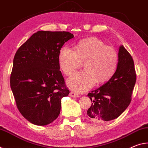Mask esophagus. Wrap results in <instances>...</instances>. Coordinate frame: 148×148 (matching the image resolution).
Returning a JSON list of instances; mask_svg holds the SVG:
<instances>
[{
  "label": "esophagus",
  "instance_id": "esophagus-1",
  "mask_svg": "<svg viewBox=\"0 0 148 148\" xmlns=\"http://www.w3.org/2000/svg\"><path fill=\"white\" fill-rule=\"evenodd\" d=\"M69 95H70V96H71V97H79L80 96L78 94L75 92H70V94H69Z\"/></svg>",
  "mask_w": 148,
  "mask_h": 148
}]
</instances>
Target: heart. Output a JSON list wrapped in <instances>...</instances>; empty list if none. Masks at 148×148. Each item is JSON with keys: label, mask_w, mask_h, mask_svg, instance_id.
<instances>
[{"label": "heart", "mask_w": 148, "mask_h": 148, "mask_svg": "<svg viewBox=\"0 0 148 148\" xmlns=\"http://www.w3.org/2000/svg\"><path fill=\"white\" fill-rule=\"evenodd\" d=\"M58 61L60 69L67 76L73 74L84 62L85 70L75 74L67 81L70 88L82 93L96 83H103L112 77L117 67L118 54L114 48L92 37L79 41L74 49L62 48Z\"/></svg>", "instance_id": "obj_1"}]
</instances>
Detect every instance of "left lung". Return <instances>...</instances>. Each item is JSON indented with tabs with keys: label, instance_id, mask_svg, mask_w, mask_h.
<instances>
[{
	"label": "left lung",
	"instance_id": "obj_1",
	"mask_svg": "<svg viewBox=\"0 0 148 148\" xmlns=\"http://www.w3.org/2000/svg\"><path fill=\"white\" fill-rule=\"evenodd\" d=\"M136 81L132 58L125 47L121 46L115 73L102 86L88 94L92 101L87 111L90 119L96 123L108 121L121 115L131 101Z\"/></svg>",
	"mask_w": 148,
	"mask_h": 148
}]
</instances>
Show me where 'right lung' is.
<instances>
[{
    "instance_id": "obj_1",
    "label": "right lung",
    "mask_w": 148,
    "mask_h": 148,
    "mask_svg": "<svg viewBox=\"0 0 148 148\" xmlns=\"http://www.w3.org/2000/svg\"><path fill=\"white\" fill-rule=\"evenodd\" d=\"M73 37L67 31H37L14 56L10 87L19 112L34 125L56 119L62 98L69 94L58 57L64 43Z\"/></svg>"
}]
</instances>
